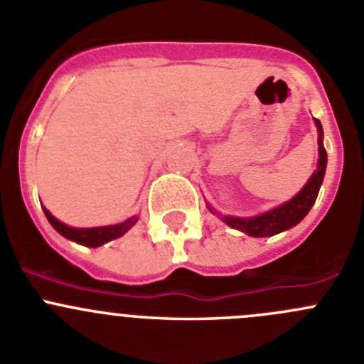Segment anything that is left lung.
I'll use <instances>...</instances> for the list:
<instances>
[{"mask_svg":"<svg viewBox=\"0 0 364 364\" xmlns=\"http://www.w3.org/2000/svg\"><path fill=\"white\" fill-rule=\"evenodd\" d=\"M316 127H318V132H320V140H318V145H320V159H318V168L311 176L307 185L301 188V192L298 196H294L291 201L285 203V205L278 206V208L271 210V212L262 213V215L250 217V219L223 217L224 223L251 237H271L284 232V230L293 228V226H296L307 215L309 210L314 205L316 198H318L320 186L323 183L325 168H327V151L323 147V138H321L323 136V129H321L320 120H316Z\"/></svg>","mask_w":364,"mask_h":364,"instance_id":"1","label":"left lung"}]
</instances>
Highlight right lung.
Returning a JSON list of instances; mask_svg holds the SVG:
<instances>
[{"label": "right lung", "mask_w": 364, "mask_h": 364, "mask_svg": "<svg viewBox=\"0 0 364 364\" xmlns=\"http://www.w3.org/2000/svg\"><path fill=\"white\" fill-rule=\"evenodd\" d=\"M44 210V215L46 219L50 220L53 228L60 233L66 239L73 240V242H79L82 246H90V247H97L102 246V244L109 242V240L118 239V237L124 235L129 228H131L132 224L136 223V217H131V219L124 220L122 224H114V226H104V228H70L66 224H63L60 220H57L52 213L48 212L46 208Z\"/></svg>", "instance_id": "add662e5"}]
</instances>
